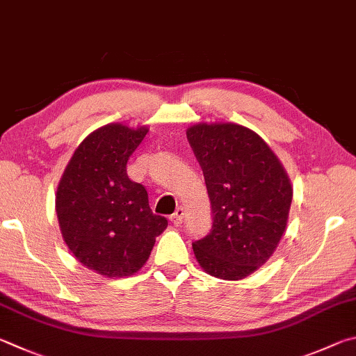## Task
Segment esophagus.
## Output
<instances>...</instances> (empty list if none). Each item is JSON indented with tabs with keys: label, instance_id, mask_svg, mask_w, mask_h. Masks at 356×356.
I'll use <instances>...</instances> for the list:
<instances>
[{
	"label": "esophagus",
	"instance_id": "34e87169",
	"mask_svg": "<svg viewBox=\"0 0 356 356\" xmlns=\"http://www.w3.org/2000/svg\"><path fill=\"white\" fill-rule=\"evenodd\" d=\"M183 219H184V208L178 207L177 211H175V213L170 216V220H172V223H175V225H179V223L183 222Z\"/></svg>",
	"mask_w": 356,
	"mask_h": 356
}]
</instances>
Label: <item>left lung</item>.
Returning a JSON list of instances; mask_svg holds the SVG:
<instances>
[{"instance_id":"8db88e82","label":"left lung","mask_w":356,"mask_h":356,"mask_svg":"<svg viewBox=\"0 0 356 356\" xmlns=\"http://www.w3.org/2000/svg\"><path fill=\"white\" fill-rule=\"evenodd\" d=\"M213 211V227L192 244L209 275L241 280L275 252L288 223L291 181L269 145L236 123L188 129Z\"/></svg>"}]
</instances>
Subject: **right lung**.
Returning <instances> with one entry per match:
<instances>
[{
	"instance_id": "obj_1",
	"label": "right lung",
	"mask_w": 356,
	"mask_h": 356,
	"mask_svg": "<svg viewBox=\"0 0 356 356\" xmlns=\"http://www.w3.org/2000/svg\"><path fill=\"white\" fill-rule=\"evenodd\" d=\"M148 133L111 123L74 149L56 192L62 238L81 264L109 278L129 277L147 263L167 219L153 214L147 189L127 164Z\"/></svg>"
}]
</instances>
